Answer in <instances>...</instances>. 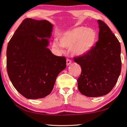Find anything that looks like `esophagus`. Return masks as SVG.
Listing matches in <instances>:
<instances>
[{
	"label": "esophagus",
	"instance_id": "obj_1",
	"mask_svg": "<svg viewBox=\"0 0 127 127\" xmlns=\"http://www.w3.org/2000/svg\"><path fill=\"white\" fill-rule=\"evenodd\" d=\"M71 60H70L69 59H67V60H66V65H67V66L69 65L70 64H71Z\"/></svg>",
	"mask_w": 127,
	"mask_h": 127
}]
</instances>
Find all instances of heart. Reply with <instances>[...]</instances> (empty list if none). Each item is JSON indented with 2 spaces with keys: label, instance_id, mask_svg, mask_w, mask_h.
I'll return each mask as SVG.
<instances>
[{
  "label": "heart",
  "instance_id": "heart-1",
  "mask_svg": "<svg viewBox=\"0 0 127 127\" xmlns=\"http://www.w3.org/2000/svg\"><path fill=\"white\" fill-rule=\"evenodd\" d=\"M60 41L54 39L53 47L60 51L63 47L70 48L73 54L85 55L91 51L97 39V33L94 29L84 26L77 27L65 31L60 35Z\"/></svg>",
  "mask_w": 127,
  "mask_h": 127
}]
</instances>
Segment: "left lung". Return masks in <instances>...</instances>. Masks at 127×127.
Masks as SVG:
<instances>
[{"mask_svg": "<svg viewBox=\"0 0 127 127\" xmlns=\"http://www.w3.org/2000/svg\"><path fill=\"white\" fill-rule=\"evenodd\" d=\"M98 41L91 51L74 57L81 67L77 80L80 93L87 97L107 95L116 85L122 70L120 42L103 21L98 20Z\"/></svg>", "mask_w": 127, "mask_h": 127, "instance_id": "obj_1", "label": "left lung"}]
</instances>
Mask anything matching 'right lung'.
<instances>
[{
    "instance_id": "right-lung-1",
    "label": "right lung",
    "mask_w": 127,
    "mask_h": 127,
    "mask_svg": "<svg viewBox=\"0 0 127 127\" xmlns=\"http://www.w3.org/2000/svg\"><path fill=\"white\" fill-rule=\"evenodd\" d=\"M53 26L46 20L26 18L16 29L7 48V70L18 92L28 99L43 98L53 91L57 77L66 66L65 57L47 46Z\"/></svg>"
}]
</instances>
